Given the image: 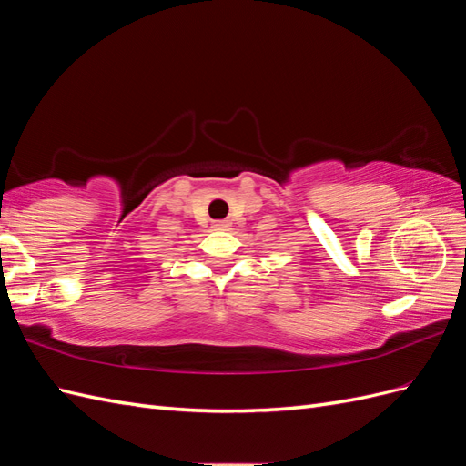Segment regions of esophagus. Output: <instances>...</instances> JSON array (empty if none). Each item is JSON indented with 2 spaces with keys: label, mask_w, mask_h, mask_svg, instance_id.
I'll return each instance as SVG.
<instances>
[{
  "label": "esophagus",
  "mask_w": 466,
  "mask_h": 466,
  "mask_svg": "<svg viewBox=\"0 0 466 466\" xmlns=\"http://www.w3.org/2000/svg\"><path fill=\"white\" fill-rule=\"evenodd\" d=\"M214 228L216 229H229L231 228V221L229 219H216L214 221Z\"/></svg>",
  "instance_id": "1"
}]
</instances>
